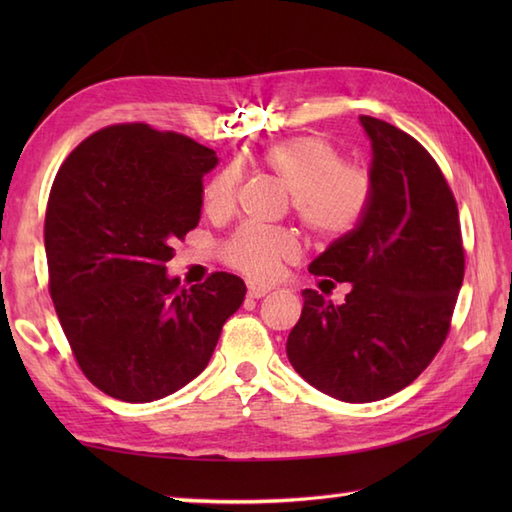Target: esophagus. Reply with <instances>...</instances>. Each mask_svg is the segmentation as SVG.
<instances>
[{"label": "esophagus", "instance_id": "1", "mask_svg": "<svg viewBox=\"0 0 512 512\" xmlns=\"http://www.w3.org/2000/svg\"><path fill=\"white\" fill-rule=\"evenodd\" d=\"M270 290H273V288L266 286V284H248V297L250 299H262V297L268 295Z\"/></svg>", "mask_w": 512, "mask_h": 512}]
</instances>
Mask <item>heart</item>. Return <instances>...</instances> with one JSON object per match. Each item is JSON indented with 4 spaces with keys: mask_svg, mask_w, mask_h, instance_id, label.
I'll return each mask as SVG.
<instances>
[{
    "mask_svg": "<svg viewBox=\"0 0 512 512\" xmlns=\"http://www.w3.org/2000/svg\"><path fill=\"white\" fill-rule=\"evenodd\" d=\"M257 165L290 191L299 224L325 242L350 235L374 198L372 171L345 162L339 147L323 136H295L259 151ZM237 176L220 171L204 184L202 209L211 220L233 213ZM224 262L253 279H273L299 255L297 237L284 228L242 226L226 239Z\"/></svg>",
    "mask_w": 512,
    "mask_h": 512,
    "instance_id": "heart-1",
    "label": "heart"
}]
</instances>
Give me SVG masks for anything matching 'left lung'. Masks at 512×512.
<instances>
[{
  "mask_svg": "<svg viewBox=\"0 0 512 512\" xmlns=\"http://www.w3.org/2000/svg\"><path fill=\"white\" fill-rule=\"evenodd\" d=\"M372 140L374 198L310 273L350 281L341 306L303 290L286 352L297 374L343 402L383 400L413 383L451 330L464 246L447 178L416 138L361 116Z\"/></svg>",
  "mask_w": 512,
  "mask_h": 512,
  "instance_id": "8db88e82",
  "label": "left lung"
}]
</instances>
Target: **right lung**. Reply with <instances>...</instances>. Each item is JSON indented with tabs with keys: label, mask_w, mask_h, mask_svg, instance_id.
<instances>
[{
	"label": "right lung",
	"mask_w": 512,
	"mask_h": 512,
	"mask_svg": "<svg viewBox=\"0 0 512 512\" xmlns=\"http://www.w3.org/2000/svg\"><path fill=\"white\" fill-rule=\"evenodd\" d=\"M215 151L147 123L99 129L72 149L46 206L48 288L81 372L103 394L151 402L209 363L244 281L167 277L173 242L200 222Z\"/></svg>",
	"instance_id": "1"
}]
</instances>
